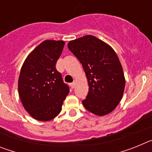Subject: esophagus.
I'll use <instances>...</instances> for the list:
<instances>
[{
	"label": "esophagus",
	"instance_id": "34e87169",
	"mask_svg": "<svg viewBox=\"0 0 152 152\" xmlns=\"http://www.w3.org/2000/svg\"><path fill=\"white\" fill-rule=\"evenodd\" d=\"M75 84H76V83H75V82H73V83H72V84H71V87H72V88H75Z\"/></svg>",
	"mask_w": 152,
	"mask_h": 152
}]
</instances>
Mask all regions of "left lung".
Instances as JSON below:
<instances>
[{
	"label": "left lung",
	"mask_w": 152,
	"mask_h": 152,
	"mask_svg": "<svg viewBox=\"0 0 152 152\" xmlns=\"http://www.w3.org/2000/svg\"><path fill=\"white\" fill-rule=\"evenodd\" d=\"M69 50L82 64L89 91L83 105L96 116L115 110L124 93L126 79L119 58L110 45L88 35L68 44Z\"/></svg>",
	"instance_id": "8db88e82"
}]
</instances>
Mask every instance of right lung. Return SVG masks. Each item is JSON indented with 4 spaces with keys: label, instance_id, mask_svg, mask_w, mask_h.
Returning <instances> with one entry per match:
<instances>
[{
    "label": "right lung",
    "instance_id": "right-lung-1",
    "mask_svg": "<svg viewBox=\"0 0 152 152\" xmlns=\"http://www.w3.org/2000/svg\"><path fill=\"white\" fill-rule=\"evenodd\" d=\"M64 45L62 40H45L29 53L21 68L19 96L24 109L39 121L56 117L69 93L56 68Z\"/></svg>",
    "mask_w": 152,
    "mask_h": 152
}]
</instances>
